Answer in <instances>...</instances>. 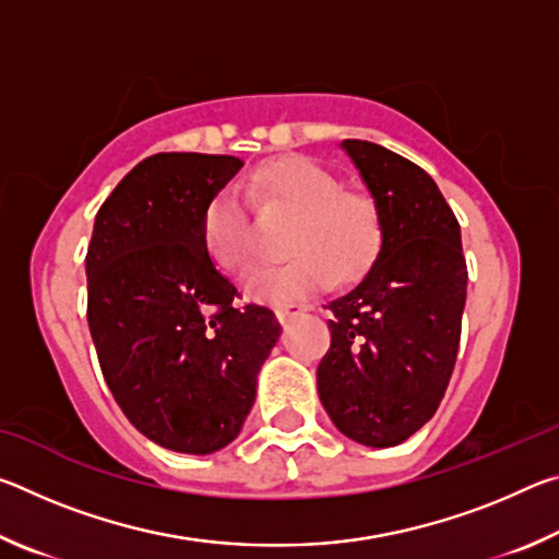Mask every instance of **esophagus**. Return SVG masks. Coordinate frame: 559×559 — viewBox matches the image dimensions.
<instances>
[{"label": "esophagus", "instance_id": "1", "mask_svg": "<svg viewBox=\"0 0 559 559\" xmlns=\"http://www.w3.org/2000/svg\"><path fill=\"white\" fill-rule=\"evenodd\" d=\"M302 313H306V308L298 306V302H286V306L276 308V318L281 320V323H290L293 318H298Z\"/></svg>", "mask_w": 559, "mask_h": 559}]
</instances>
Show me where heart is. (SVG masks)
Returning a JSON list of instances; mask_svg holds the SVG:
<instances>
[{
    "label": "heart",
    "mask_w": 559,
    "mask_h": 559,
    "mask_svg": "<svg viewBox=\"0 0 559 559\" xmlns=\"http://www.w3.org/2000/svg\"><path fill=\"white\" fill-rule=\"evenodd\" d=\"M251 189L263 202L296 212L288 231L290 257L261 269L246 293L263 302H286L325 288L333 276L355 281L374 266L384 246V216L370 192L347 189L333 169L308 155H281L261 163ZM204 243L222 269L243 276L257 263V236L249 202L226 187L204 210Z\"/></svg>",
    "instance_id": "heart-1"
}]
</instances>
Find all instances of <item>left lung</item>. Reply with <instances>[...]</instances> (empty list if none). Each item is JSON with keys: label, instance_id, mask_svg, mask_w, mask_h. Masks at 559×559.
Instances as JSON below:
<instances>
[{"label": "left lung", "instance_id": "obj_1", "mask_svg": "<svg viewBox=\"0 0 559 559\" xmlns=\"http://www.w3.org/2000/svg\"><path fill=\"white\" fill-rule=\"evenodd\" d=\"M384 216V246L357 286L328 302L330 347L318 394L357 443L396 447L427 424L456 365L468 269L461 226L412 159L345 140Z\"/></svg>", "mask_w": 559, "mask_h": 559}]
</instances>
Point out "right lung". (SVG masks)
<instances>
[{
  "instance_id": "add662e5",
  "label": "right lung",
  "mask_w": 559,
  "mask_h": 559,
  "mask_svg": "<svg viewBox=\"0 0 559 559\" xmlns=\"http://www.w3.org/2000/svg\"><path fill=\"white\" fill-rule=\"evenodd\" d=\"M241 165L157 153L120 179L93 224L88 328L103 377L132 427L169 451L212 453L239 437L281 335L273 310L239 306L206 253L204 210Z\"/></svg>"
}]
</instances>
